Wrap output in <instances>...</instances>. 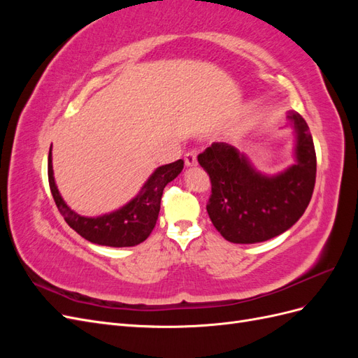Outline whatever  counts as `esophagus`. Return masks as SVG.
I'll return each mask as SVG.
<instances>
[{
  "label": "esophagus",
  "instance_id": "34e87169",
  "mask_svg": "<svg viewBox=\"0 0 358 358\" xmlns=\"http://www.w3.org/2000/svg\"><path fill=\"white\" fill-rule=\"evenodd\" d=\"M185 166L187 167H192V166H197V155L194 150H188L185 154Z\"/></svg>",
  "mask_w": 358,
  "mask_h": 358
}]
</instances>
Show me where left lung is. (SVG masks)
I'll return each instance as SVG.
<instances>
[{
    "label": "left lung",
    "mask_w": 358,
    "mask_h": 358,
    "mask_svg": "<svg viewBox=\"0 0 358 358\" xmlns=\"http://www.w3.org/2000/svg\"><path fill=\"white\" fill-rule=\"evenodd\" d=\"M294 131V164L278 175L258 171L229 143H212L200 154L212 194L208 213L215 229L231 243H258L282 234L305 213L317 176V157L305 119L288 113Z\"/></svg>",
    "instance_id": "8db88e82"
}]
</instances>
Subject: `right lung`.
<instances>
[{"label":"right lung","instance_id":"obj_1","mask_svg":"<svg viewBox=\"0 0 358 358\" xmlns=\"http://www.w3.org/2000/svg\"><path fill=\"white\" fill-rule=\"evenodd\" d=\"M182 169V159L161 166L149 176L137 196L124 204L122 208L100 216H82L69 208L58 191L55 178H53L52 146L48 159L49 187L64 220L83 239L91 243L112 248L136 246L148 239L158 220L162 191L169 182L178 178Z\"/></svg>","mask_w":358,"mask_h":358}]
</instances>
